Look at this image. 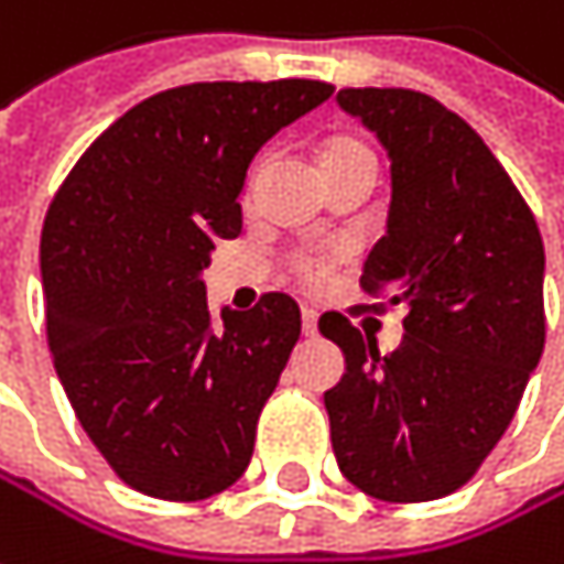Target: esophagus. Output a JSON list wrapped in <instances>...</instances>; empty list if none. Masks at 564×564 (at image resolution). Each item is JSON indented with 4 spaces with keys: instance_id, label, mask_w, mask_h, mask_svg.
<instances>
[{
    "instance_id": "1",
    "label": "esophagus",
    "mask_w": 564,
    "mask_h": 564,
    "mask_svg": "<svg viewBox=\"0 0 564 564\" xmlns=\"http://www.w3.org/2000/svg\"><path fill=\"white\" fill-rule=\"evenodd\" d=\"M319 333V313L303 306V335H316Z\"/></svg>"
}]
</instances>
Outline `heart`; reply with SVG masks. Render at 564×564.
I'll return each mask as SVG.
<instances>
[{
    "mask_svg": "<svg viewBox=\"0 0 564 564\" xmlns=\"http://www.w3.org/2000/svg\"><path fill=\"white\" fill-rule=\"evenodd\" d=\"M365 158H375L371 148H368L365 141H358V138H348V134L329 138V141L323 144V151H319V164H323V174H326V177L335 174V171H341V167H348V164H355V161H365ZM261 174H264V161L248 174V183H245V196H248V199L254 196V189H258V183H261ZM296 274L306 283L319 281V271H316L313 264H296Z\"/></svg>",
    "mask_w": 564,
    "mask_h": 564,
    "instance_id": "heart-1",
    "label": "heart"
}]
</instances>
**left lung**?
<instances>
[{
  "label": "left lung",
  "instance_id": "left-lung-1",
  "mask_svg": "<svg viewBox=\"0 0 564 564\" xmlns=\"http://www.w3.org/2000/svg\"><path fill=\"white\" fill-rule=\"evenodd\" d=\"M390 151L387 235L361 290L406 306L390 355L341 313L319 333L345 355L326 390L338 471L387 503L438 500L507 433L545 345L536 216L481 134L416 89H341Z\"/></svg>",
  "mask_w": 564,
  "mask_h": 564
}]
</instances>
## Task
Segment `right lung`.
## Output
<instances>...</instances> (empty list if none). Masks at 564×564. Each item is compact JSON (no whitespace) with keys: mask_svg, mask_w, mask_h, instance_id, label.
<instances>
[{"mask_svg":"<svg viewBox=\"0 0 564 564\" xmlns=\"http://www.w3.org/2000/svg\"><path fill=\"white\" fill-rule=\"evenodd\" d=\"M323 79L189 83L102 131L41 229L47 345L109 468L161 500H206L254 452L258 416L300 338V306H206L203 268L241 231L251 158L333 96Z\"/></svg>","mask_w":564,"mask_h":564,"instance_id":"obj_1","label":"right lung"}]
</instances>
